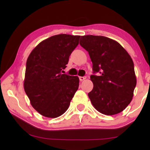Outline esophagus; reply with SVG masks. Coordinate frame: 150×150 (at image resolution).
Segmentation results:
<instances>
[{
  "label": "esophagus",
  "mask_w": 150,
  "mask_h": 150,
  "mask_svg": "<svg viewBox=\"0 0 150 150\" xmlns=\"http://www.w3.org/2000/svg\"><path fill=\"white\" fill-rule=\"evenodd\" d=\"M79 78H80V80L81 81V82H82V81H84L86 79V77L85 76H84V77H79Z\"/></svg>",
  "instance_id": "34e87169"
}]
</instances>
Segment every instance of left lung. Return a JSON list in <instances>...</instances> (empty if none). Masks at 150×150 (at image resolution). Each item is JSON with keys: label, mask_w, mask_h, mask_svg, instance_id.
Listing matches in <instances>:
<instances>
[{"label": "left lung", "mask_w": 150, "mask_h": 150, "mask_svg": "<svg viewBox=\"0 0 150 150\" xmlns=\"http://www.w3.org/2000/svg\"><path fill=\"white\" fill-rule=\"evenodd\" d=\"M80 44L92 62V90L88 96L94 108L112 116L123 111L133 97L137 83L131 57L119 43L103 36L81 37Z\"/></svg>", "instance_id": "8db88e82"}]
</instances>
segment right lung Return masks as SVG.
<instances>
[{
	"mask_svg": "<svg viewBox=\"0 0 150 150\" xmlns=\"http://www.w3.org/2000/svg\"><path fill=\"white\" fill-rule=\"evenodd\" d=\"M80 36L61 34L42 41L27 60L24 89L38 113L57 118L69 107L79 87L77 76L62 74Z\"/></svg>",
	"mask_w": 150,
	"mask_h": 150,
	"instance_id": "add662e5",
	"label": "right lung"
}]
</instances>
